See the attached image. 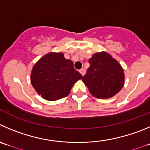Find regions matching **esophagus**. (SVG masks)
Masks as SVG:
<instances>
[{
    "mask_svg": "<svg viewBox=\"0 0 150 150\" xmlns=\"http://www.w3.org/2000/svg\"><path fill=\"white\" fill-rule=\"evenodd\" d=\"M79 72H80V73L81 74V75L83 76V75H85V73H86V69H85L84 68H82V69H80Z\"/></svg>",
    "mask_w": 150,
    "mask_h": 150,
    "instance_id": "obj_1",
    "label": "esophagus"
}]
</instances>
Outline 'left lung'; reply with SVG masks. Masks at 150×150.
Masks as SVG:
<instances>
[{
  "label": "left lung",
  "mask_w": 150,
  "mask_h": 150,
  "mask_svg": "<svg viewBox=\"0 0 150 150\" xmlns=\"http://www.w3.org/2000/svg\"><path fill=\"white\" fill-rule=\"evenodd\" d=\"M89 67L82 81L89 92L98 98L115 96L124 84V73L121 64L106 52L95 53L89 60Z\"/></svg>",
  "instance_id": "8db88e82"
}]
</instances>
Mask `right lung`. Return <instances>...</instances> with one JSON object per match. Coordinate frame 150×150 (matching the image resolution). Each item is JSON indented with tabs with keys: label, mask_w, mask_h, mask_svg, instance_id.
I'll use <instances>...</instances> for the list:
<instances>
[{
	"label": "right lung",
	"mask_w": 150,
	"mask_h": 150,
	"mask_svg": "<svg viewBox=\"0 0 150 150\" xmlns=\"http://www.w3.org/2000/svg\"><path fill=\"white\" fill-rule=\"evenodd\" d=\"M82 75L73 67L72 61L63 53L50 52L34 65L31 72V83L43 98L58 100L67 97Z\"/></svg>",
	"instance_id": "add662e5"
}]
</instances>
